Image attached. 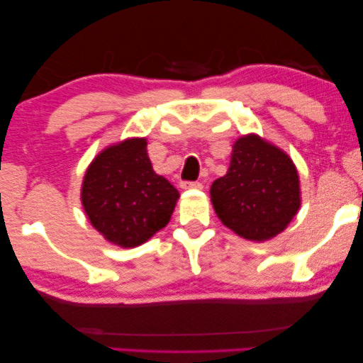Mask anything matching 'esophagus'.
<instances>
[{"instance_id": "obj_1", "label": "esophagus", "mask_w": 363, "mask_h": 363, "mask_svg": "<svg viewBox=\"0 0 363 363\" xmlns=\"http://www.w3.org/2000/svg\"><path fill=\"white\" fill-rule=\"evenodd\" d=\"M183 190H201L203 185L200 182H182Z\"/></svg>"}]
</instances>
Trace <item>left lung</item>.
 Masks as SVG:
<instances>
[{
    "instance_id": "1",
    "label": "left lung",
    "mask_w": 363,
    "mask_h": 363,
    "mask_svg": "<svg viewBox=\"0 0 363 363\" xmlns=\"http://www.w3.org/2000/svg\"><path fill=\"white\" fill-rule=\"evenodd\" d=\"M211 203L223 225L250 241H269L301 208L294 162L256 133L238 138L226 175L213 182Z\"/></svg>"
}]
</instances>
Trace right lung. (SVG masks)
Returning <instances> with one entry per match:
<instances>
[{"mask_svg":"<svg viewBox=\"0 0 363 363\" xmlns=\"http://www.w3.org/2000/svg\"><path fill=\"white\" fill-rule=\"evenodd\" d=\"M180 193L153 172L147 138L104 148L87 167L81 201L91 225L112 245L135 247L165 228Z\"/></svg>","mask_w":363,"mask_h":363,"instance_id":"add662e5","label":"right lung"}]
</instances>
